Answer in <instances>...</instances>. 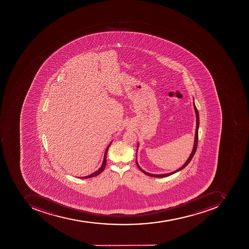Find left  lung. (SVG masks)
Masks as SVG:
<instances>
[{
  "mask_svg": "<svg viewBox=\"0 0 249 249\" xmlns=\"http://www.w3.org/2000/svg\"><path fill=\"white\" fill-rule=\"evenodd\" d=\"M193 106H194L195 113H196V134H195L194 144H193V148H192V152H191L190 155H189L187 160L185 162V163H184V164L182 165L181 167L177 169V170H174V171L170 172V173H161V174H153V173H148V172L144 171L143 169L141 168V166H139V163H138L137 155H136V164H137L138 167H139V169L141 170V171L142 172V173H144V174H146V175L149 176V177H157V178H162V177H169V176L172 175V174H174V173H177V172L180 171V170H182V169L185 168V166L189 164V162L191 161V160H192V158H193V156H194L195 153H196V148H197V137H198L199 114L198 111H197V108H196V105H195L194 98H193ZM139 142H138L137 151L138 150H139ZM137 151H136V154H137Z\"/></svg>",
  "mask_w": 249,
  "mask_h": 249,
  "instance_id": "obj_1",
  "label": "left lung"
}]
</instances>
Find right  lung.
Wrapping results in <instances>:
<instances>
[{"label": "right lung", "instance_id": "obj_1", "mask_svg": "<svg viewBox=\"0 0 249 249\" xmlns=\"http://www.w3.org/2000/svg\"><path fill=\"white\" fill-rule=\"evenodd\" d=\"M112 142H113V141H111V142H110V144H108V146L107 147L106 150H105V155H104L103 162H102V164H101V167H100V168L98 169V170H96V171L94 172V173H91V174H90V175L86 176V177H78V178H91V177H96V176L99 175L100 173H102V172L104 171V170H105V166H106L107 163V151H108L109 147H110V144H111Z\"/></svg>", "mask_w": 249, "mask_h": 249}]
</instances>
